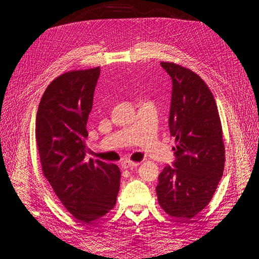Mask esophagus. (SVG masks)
<instances>
[{
	"mask_svg": "<svg viewBox=\"0 0 259 259\" xmlns=\"http://www.w3.org/2000/svg\"><path fill=\"white\" fill-rule=\"evenodd\" d=\"M139 166V162H133V161H123L122 163H121V167H122L123 169H133V168H136Z\"/></svg>",
	"mask_w": 259,
	"mask_h": 259,
	"instance_id": "34e87169",
	"label": "esophagus"
}]
</instances>
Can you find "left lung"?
I'll use <instances>...</instances> for the list:
<instances>
[{
    "label": "left lung",
    "instance_id": "8db88e82",
    "mask_svg": "<svg viewBox=\"0 0 259 259\" xmlns=\"http://www.w3.org/2000/svg\"><path fill=\"white\" fill-rule=\"evenodd\" d=\"M172 81L170 135L176 160L159 175L158 202L170 217L188 222L205 208L225 168V145L216 101L199 75L172 62H160Z\"/></svg>",
    "mask_w": 259,
    "mask_h": 259
}]
</instances>
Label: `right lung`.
<instances>
[{"instance_id": "add662e5", "label": "right lung", "mask_w": 259, "mask_h": 259, "mask_svg": "<svg viewBox=\"0 0 259 259\" xmlns=\"http://www.w3.org/2000/svg\"><path fill=\"white\" fill-rule=\"evenodd\" d=\"M99 75L98 67L54 79L41 98L35 122L42 172L62 205L83 225L111 210L120 187L118 166L85 160L87 122Z\"/></svg>"}]
</instances>
